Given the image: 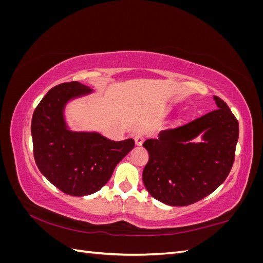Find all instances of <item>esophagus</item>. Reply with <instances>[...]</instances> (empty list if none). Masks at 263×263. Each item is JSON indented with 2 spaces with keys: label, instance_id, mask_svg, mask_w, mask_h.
I'll list each match as a JSON object with an SVG mask.
<instances>
[{
  "label": "esophagus",
  "instance_id": "esophagus-1",
  "mask_svg": "<svg viewBox=\"0 0 263 263\" xmlns=\"http://www.w3.org/2000/svg\"><path fill=\"white\" fill-rule=\"evenodd\" d=\"M144 141H145V137L142 136V135H136V136H135V142H136L137 146H141Z\"/></svg>",
  "mask_w": 263,
  "mask_h": 263
}]
</instances>
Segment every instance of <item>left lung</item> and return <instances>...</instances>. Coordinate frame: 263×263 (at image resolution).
Returning a JSON list of instances; mask_svg holds the SVG:
<instances>
[{
	"mask_svg": "<svg viewBox=\"0 0 263 263\" xmlns=\"http://www.w3.org/2000/svg\"><path fill=\"white\" fill-rule=\"evenodd\" d=\"M214 100L217 109L144 142L149 161L142 181L156 200L171 206L191 205L213 193L228 177L239 124L224 101ZM200 133L203 141L192 143Z\"/></svg>",
	"mask_w": 263,
	"mask_h": 263,
	"instance_id": "1",
	"label": "left lung"
}]
</instances>
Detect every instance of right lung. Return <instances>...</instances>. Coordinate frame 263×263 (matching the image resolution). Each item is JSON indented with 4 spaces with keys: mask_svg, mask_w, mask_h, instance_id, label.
Wrapping results in <instances>:
<instances>
[{
    "mask_svg": "<svg viewBox=\"0 0 263 263\" xmlns=\"http://www.w3.org/2000/svg\"><path fill=\"white\" fill-rule=\"evenodd\" d=\"M91 92L89 86L77 81L55 85L37 105L31 118L38 169L68 195L85 196L98 192L135 146L132 138L113 141L98 133L68 129L63 118L67 102Z\"/></svg>",
    "mask_w": 263,
    "mask_h": 263,
    "instance_id": "add662e5",
    "label": "right lung"
}]
</instances>
